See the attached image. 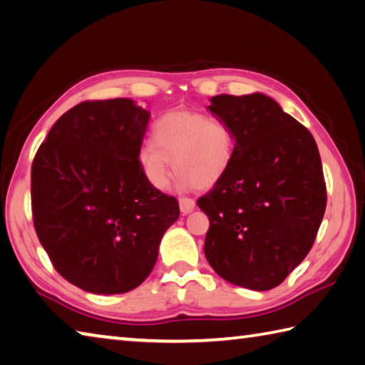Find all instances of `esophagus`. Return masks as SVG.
I'll return each instance as SVG.
<instances>
[{"label": "esophagus", "mask_w": 365, "mask_h": 365, "mask_svg": "<svg viewBox=\"0 0 365 365\" xmlns=\"http://www.w3.org/2000/svg\"><path fill=\"white\" fill-rule=\"evenodd\" d=\"M178 204H180L182 214H190V212L193 210L196 205L195 200H191V197H180V200H178Z\"/></svg>", "instance_id": "1"}]
</instances>
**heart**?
<instances>
[{
	"label": "heart",
	"instance_id": "obj_1",
	"mask_svg": "<svg viewBox=\"0 0 365 365\" xmlns=\"http://www.w3.org/2000/svg\"><path fill=\"white\" fill-rule=\"evenodd\" d=\"M235 150L233 130L222 119L201 111L175 110L153 123L151 142L138 151V164L148 183L158 190L168 187L172 164L178 172V187L205 190L228 174Z\"/></svg>",
	"mask_w": 365,
	"mask_h": 365
}]
</instances>
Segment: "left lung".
<instances>
[{
  "instance_id": "8db88e82",
  "label": "left lung",
  "mask_w": 365,
  "mask_h": 365,
  "mask_svg": "<svg viewBox=\"0 0 365 365\" xmlns=\"http://www.w3.org/2000/svg\"><path fill=\"white\" fill-rule=\"evenodd\" d=\"M235 134L231 169L197 200L209 217L204 254L235 286L269 290L313 247L327 204L311 132L264 94L215 96L207 107Z\"/></svg>"
}]
</instances>
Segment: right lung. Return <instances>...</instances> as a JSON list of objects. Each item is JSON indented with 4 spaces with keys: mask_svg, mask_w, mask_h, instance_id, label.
Wrapping results in <instances>:
<instances>
[{
    "mask_svg": "<svg viewBox=\"0 0 365 365\" xmlns=\"http://www.w3.org/2000/svg\"><path fill=\"white\" fill-rule=\"evenodd\" d=\"M150 111L130 98L78 103L31 164L33 223L57 273L91 294L147 279L180 209L145 178L138 151Z\"/></svg>",
    "mask_w": 365,
    "mask_h": 365,
    "instance_id": "1",
    "label": "right lung"
}]
</instances>
